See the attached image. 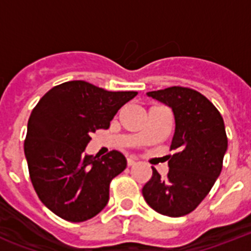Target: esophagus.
Instances as JSON below:
<instances>
[{
    "mask_svg": "<svg viewBox=\"0 0 251 251\" xmlns=\"http://www.w3.org/2000/svg\"><path fill=\"white\" fill-rule=\"evenodd\" d=\"M126 163H127V165H129V167H133V165L135 164L137 161H135V159H133V157H127V159H126Z\"/></svg>",
    "mask_w": 251,
    "mask_h": 251,
    "instance_id": "obj_1",
    "label": "esophagus"
}]
</instances>
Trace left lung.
Masks as SVG:
<instances>
[{
	"instance_id": "8db88e82",
	"label": "left lung",
	"mask_w": 251,
	"mask_h": 251,
	"mask_svg": "<svg viewBox=\"0 0 251 251\" xmlns=\"http://www.w3.org/2000/svg\"><path fill=\"white\" fill-rule=\"evenodd\" d=\"M173 110L176 129L163 178L155 168L142 194L151 208L165 216L190 214L206 198L223 168L228 147L226 126L216 106L198 91L173 86L147 92Z\"/></svg>"
}]
</instances>
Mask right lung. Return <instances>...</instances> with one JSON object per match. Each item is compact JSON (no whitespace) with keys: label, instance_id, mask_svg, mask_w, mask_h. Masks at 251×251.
I'll list each match as a JSON object with an SVG mask.
<instances>
[{"label":"right lung","instance_id":"obj_1","mask_svg":"<svg viewBox=\"0 0 251 251\" xmlns=\"http://www.w3.org/2000/svg\"><path fill=\"white\" fill-rule=\"evenodd\" d=\"M135 91H106L84 80L53 87L29 116L25 155L37 197L53 214L72 223L94 218L109 201L112 179L126 168L118 151L84 155L91 134L108 129Z\"/></svg>","mask_w":251,"mask_h":251}]
</instances>
